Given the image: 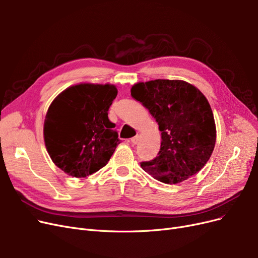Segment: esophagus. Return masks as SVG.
I'll use <instances>...</instances> for the list:
<instances>
[{
	"label": "esophagus",
	"mask_w": 258,
	"mask_h": 258,
	"mask_svg": "<svg viewBox=\"0 0 258 258\" xmlns=\"http://www.w3.org/2000/svg\"><path fill=\"white\" fill-rule=\"evenodd\" d=\"M138 141H139V134H138L135 138H132V139L130 140V142H131L132 144H137Z\"/></svg>",
	"instance_id": "34e87169"
}]
</instances>
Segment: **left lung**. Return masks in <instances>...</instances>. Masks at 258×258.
<instances>
[{"label":"left lung","mask_w":258,"mask_h":258,"mask_svg":"<svg viewBox=\"0 0 258 258\" xmlns=\"http://www.w3.org/2000/svg\"><path fill=\"white\" fill-rule=\"evenodd\" d=\"M158 122V156L142 169L166 184L186 181L206 166L216 142V126L208 99L197 87L181 80L140 82L131 87Z\"/></svg>","instance_id":"left-lung-1"}]
</instances>
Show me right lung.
Here are the masks:
<instances>
[{"mask_svg":"<svg viewBox=\"0 0 258 258\" xmlns=\"http://www.w3.org/2000/svg\"><path fill=\"white\" fill-rule=\"evenodd\" d=\"M112 84L81 83L50 103L44 120V142L52 162L73 177L97 172L120 143L107 111L117 96Z\"/></svg>","mask_w":258,"mask_h":258,"instance_id":"add662e5","label":"right lung"}]
</instances>
